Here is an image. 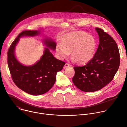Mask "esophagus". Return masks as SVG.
Returning <instances> with one entry per match:
<instances>
[{
	"instance_id": "1",
	"label": "esophagus",
	"mask_w": 127,
	"mask_h": 127,
	"mask_svg": "<svg viewBox=\"0 0 127 127\" xmlns=\"http://www.w3.org/2000/svg\"><path fill=\"white\" fill-rule=\"evenodd\" d=\"M69 66H70V65H69V64L66 63V64H65V65L64 66V68L65 69V68H67V67H69Z\"/></svg>"
}]
</instances>
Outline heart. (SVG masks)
I'll list each match as a JSON object with an SVG mask.
<instances>
[{"label":"heart","instance_id":"b5f03b06","mask_svg":"<svg viewBox=\"0 0 127 127\" xmlns=\"http://www.w3.org/2000/svg\"><path fill=\"white\" fill-rule=\"evenodd\" d=\"M96 49V42L93 36L80 32L65 35L61 45L56 46V52L60 59L67 58L70 53L72 61L85 65L93 59Z\"/></svg>","mask_w":127,"mask_h":127}]
</instances>
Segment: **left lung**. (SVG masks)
Segmentation results:
<instances>
[{
	"mask_svg": "<svg viewBox=\"0 0 127 127\" xmlns=\"http://www.w3.org/2000/svg\"><path fill=\"white\" fill-rule=\"evenodd\" d=\"M99 43L93 59L82 67H74V85L81 91L99 90L114 78L120 63L118 45L111 35L100 28H95Z\"/></svg>",
	"mask_w": 127,
	"mask_h": 127,
	"instance_id": "1",
	"label": "left lung"
}]
</instances>
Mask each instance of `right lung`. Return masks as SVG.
Returning <instances> with one entry per match:
<instances>
[{"label": "right lung", "instance_id": "right-lung-1", "mask_svg": "<svg viewBox=\"0 0 127 127\" xmlns=\"http://www.w3.org/2000/svg\"><path fill=\"white\" fill-rule=\"evenodd\" d=\"M37 31H24L11 44L8 51V66L12 79L15 85L24 92L33 95L45 94L53 87L56 74L65 63L54 57L50 49L55 50L57 44L51 38H45L43 42L45 48L43 55L35 64L26 66L20 63L15 55V49L20 39L24 37H34L41 33Z\"/></svg>", "mask_w": 127, "mask_h": 127}]
</instances>
